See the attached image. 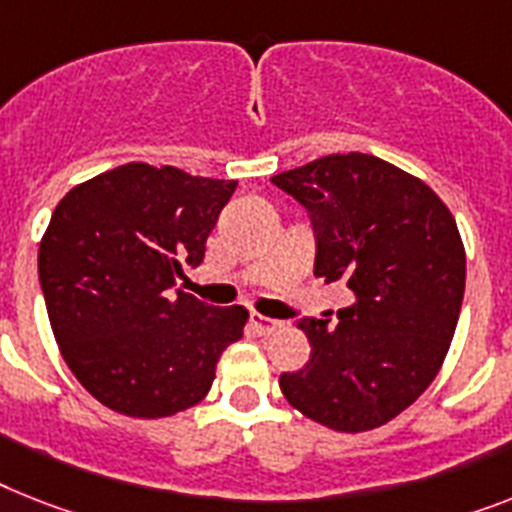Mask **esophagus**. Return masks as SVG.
<instances>
[{"label":"esophagus","instance_id":"1","mask_svg":"<svg viewBox=\"0 0 512 512\" xmlns=\"http://www.w3.org/2000/svg\"><path fill=\"white\" fill-rule=\"evenodd\" d=\"M251 327L259 332V335H274L277 329H282L280 319H269V316H261V314H251Z\"/></svg>","mask_w":512,"mask_h":512}]
</instances>
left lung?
I'll return each instance as SVG.
<instances>
[{
	"label": "left lung",
	"instance_id": "obj_1",
	"mask_svg": "<svg viewBox=\"0 0 512 512\" xmlns=\"http://www.w3.org/2000/svg\"><path fill=\"white\" fill-rule=\"evenodd\" d=\"M272 183L306 209L314 274L345 280L356 301L298 319L311 342L287 371V403L335 432H366L405 411L437 377L466 290L458 225L418 177L371 154H329Z\"/></svg>",
	"mask_w": 512,
	"mask_h": 512
}]
</instances>
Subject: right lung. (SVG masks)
<instances>
[{
    "mask_svg": "<svg viewBox=\"0 0 512 512\" xmlns=\"http://www.w3.org/2000/svg\"><path fill=\"white\" fill-rule=\"evenodd\" d=\"M235 180L122 164L75 185L38 246V282L62 358L99 403L162 418L209 392L248 311L175 290L201 264Z\"/></svg>",
    "mask_w": 512,
    "mask_h": 512,
    "instance_id": "obj_1",
    "label": "right lung"
}]
</instances>
